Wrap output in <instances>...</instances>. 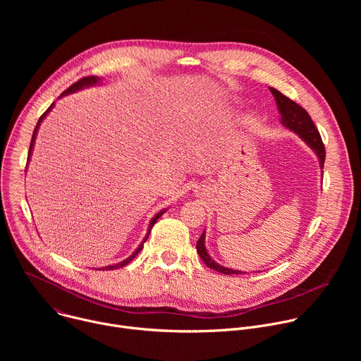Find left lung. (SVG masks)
Listing matches in <instances>:
<instances>
[{"label":"left lung","mask_w":361,"mask_h":361,"mask_svg":"<svg viewBox=\"0 0 361 361\" xmlns=\"http://www.w3.org/2000/svg\"><path fill=\"white\" fill-rule=\"evenodd\" d=\"M270 91L276 99L277 110L281 117L280 121H281L283 127L293 131L294 134H297L308 147L314 151V154L319 159L322 173H323V166H324V160H326V149H324V144L322 141L320 133L317 131L313 120L310 118V116L307 114V111L304 109H301L298 104H295V102L293 99H290L288 97L283 95L279 90L270 87ZM197 252L200 254L201 260L207 264V267H210L219 273H223L227 276L245 273L241 270L224 267V266L219 264L214 259H212V255L209 254L207 248H205V230L202 231L201 237L197 241Z\"/></svg>","instance_id":"left-lung-1"}]
</instances>
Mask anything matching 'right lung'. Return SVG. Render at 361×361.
Listing matches in <instances>:
<instances>
[{
	"instance_id": "add662e5",
	"label": "right lung",
	"mask_w": 361,
	"mask_h": 361,
	"mask_svg": "<svg viewBox=\"0 0 361 361\" xmlns=\"http://www.w3.org/2000/svg\"><path fill=\"white\" fill-rule=\"evenodd\" d=\"M101 84V78L99 77H97V75H90V77H84V78H81L80 81H77L75 84H73L70 88H67L61 95H60V98H63V97H66V95H68V94H73V92H77V91H80V90H84V88H88V87H95V85H99ZM54 106H56V102H53V104H51L49 107H48V110L39 117V120H38V123H37V126H35V128H34V133H32V140H31V145H30V151H28V159H27V167H28V163H30V160H31V156H32V149H34V144H35V138H37V134H38V130H39V126H41V123L44 121V118L51 113V110L54 109ZM27 167H25V173H27ZM167 212V209H164V210H161V212H159L156 216H154L151 220H149V224H148V230H147V234H145V237L141 240V243L138 244V247L134 250V252L131 254V255H128L127 259H124L123 262H120V263H116V264H110V266H106V267H99L98 270H117V269H121V267H124V266H127L131 260H134L135 259V255L141 251V248L144 247V243L147 241V238H148V235H149V233H151V228H152V226L156 224V221L164 214Z\"/></svg>"
}]
</instances>
